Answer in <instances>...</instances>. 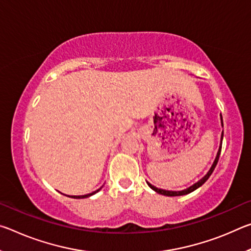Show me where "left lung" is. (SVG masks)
Segmentation results:
<instances>
[{
  "label": "left lung",
  "instance_id": "1",
  "mask_svg": "<svg viewBox=\"0 0 251 251\" xmlns=\"http://www.w3.org/2000/svg\"><path fill=\"white\" fill-rule=\"evenodd\" d=\"M220 120H222V126L224 127V124H223V117L222 115H220ZM223 138H224V130L222 133V137H220V145H219V150L217 151V155H216V158L214 160V163H212L211 167L209 171H208V173L206 174L205 176H203L201 179H199L197 182H195L194 185H192L190 187H188V188L186 189H182V190H165V189H160V188H157V187L152 186L151 182L147 181V185L151 187V188L154 190V192H156L157 194H160V195H164V196H168V197H174V196H184V195H187V194H190L193 193L194 190H196L197 188H199L201 185H203L206 182V180L208 179V178L210 177V175L212 174V172H214V169L216 167V165H217L218 163V159H219V155H220V151H222V145H223Z\"/></svg>",
  "mask_w": 251,
  "mask_h": 251
}]
</instances>
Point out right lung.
Here are the masks:
<instances>
[{"instance_id": "right-lung-1", "label": "right lung", "mask_w": 251, "mask_h": 251, "mask_svg": "<svg viewBox=\"0 0 251 251\" xmlns=\"http://www.w3.org/2000/svg\"><path fill=\"white\" fill-rule=\"evenodd\" d=\"M103 187V186H101ZM101 187L100 189H97V190H95V192H93V193H91V194H87V195H82V196H72V198H76V199H82V198H87V197H90V196H92V195H94V194H96L97 192H100V190L101 189Z\"/></svg>"}]
</instances>
